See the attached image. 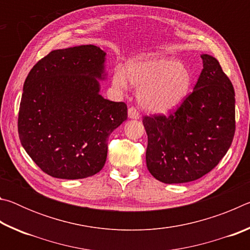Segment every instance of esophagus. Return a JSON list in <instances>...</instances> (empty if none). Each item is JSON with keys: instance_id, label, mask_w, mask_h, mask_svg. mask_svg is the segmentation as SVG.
Instances as JSON below:
<instances>
[{"instance_id": "obj_1", "label": "esophagus", "mask_w": 250, "mask_h": 250, "mask_svg": "<svg viewBox=\"0 0 250 250\" xmlns=\"http://www.w3.org/2000/svg\"><path fill=\"white\" fill-rule=\"evenodd\" d=\"M128 117H129V119H139V118H140V113H139V111L137 109H135L134 107H131V108H129V110H128Z\"/></svg>"}]
</instances>
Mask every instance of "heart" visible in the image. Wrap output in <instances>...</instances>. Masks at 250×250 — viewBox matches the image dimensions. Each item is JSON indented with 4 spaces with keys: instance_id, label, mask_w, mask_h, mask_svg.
I'll list each match as a JSON object with an SVG mask.
<instances>
[{
    "instance_id": "b5f03b06",
    "label": "heart",
    "mask_w": 250,
    "mask_h": 250,
    "mask_svg": "<svg viewBox=\"0 0 250 250\" xmlns=\"http://www.w3.org/2000/svg\"><path fill=\"white\" fill-rule=\"evenodd\" d=\"M130 84L139 89L138 100L143 108L167 113L179 107L188 96L192 74L188 66L170 57L143 54L131 58L125 67L113 69L112 84L124 91Z\"/></svg>"
}]
</instances>
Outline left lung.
I'll return each mask as SVG.
<instances>
[{"label":"left lung","instance_id":"left-lung-1","mask_svg":"<svg viewBox=\"0 0 250 250\" xmlns=\"http://www.w3.org/2000/svg\"><path fill=\"white\" fill-rule=\"evenodd\" d=\"M193 92L170 116L143 118L147 170L167 184L195 181L217 166L235 133V91L218 61L202 54Z\"/></svg>","mask_w":250,"mask_h":250}]
</instances>
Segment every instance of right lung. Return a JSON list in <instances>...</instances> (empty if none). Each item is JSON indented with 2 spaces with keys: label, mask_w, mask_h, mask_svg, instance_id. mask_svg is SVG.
Returning <instances> with one entry per match:
<instances>
[{
  "label": "right lung",
  "mask_w": 250,
  "mask_h": 250,
  "mask_svg": "<svg viewBox=\"0 0 250 250\" xmlns=\"http://www.w3.org/2000/svg\"><path fill=\"white\" fill-rule=\"evenodd\" d=\"M105 55L95 45L53 50L25 79L20 140L46 174L78 180L104 166L109 135L128 116L125 103L100 95Z\"/></svg>",
  "instance_id": "obj_1"
}]
</instances>
